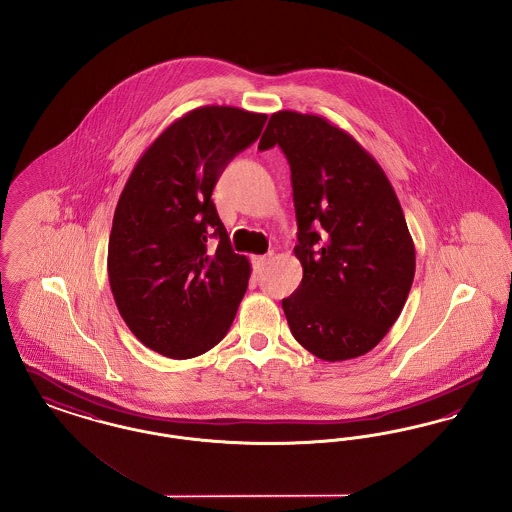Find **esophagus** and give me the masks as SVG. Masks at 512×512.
Masks as SVG:
<instances>
[{
  "label": "esophagus",
  "instance_id": "obj_1",
  "mask_svg": "<svg viewBox=\"0 0 512 512\" xmlns=\"http://www.w3.org/2000/svg\"><path fill=\"white\" fill-rule=\"evenodd\" d=\"M268 264V256H252V266L256 269V273H260Z\"/></svg>",
  "mask_w": 512,
  "mask_h": 512
}]
</instances>
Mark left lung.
Returning a JSON list of instances; mask_svg holds the SVG:
<instances>
[{
	"mask_svg": "<svg viewBox=\"0 0 512 512\" xmlns=\"http://www.w3.org/2000/svg\"><path fill=\"white\" fill-rule=\"evenodd\" d=\"M279 146L291 165L302 281L283 298L296 341L339 362L376 347L410 293L416 250L379 163L320 115L277 111L258 150Z\"/></svg>",
	"mask_w": 512,
	"mask_h": 512,
	"instance_id": "8db88e82",
	"label": "left lung"
}]
</instances>
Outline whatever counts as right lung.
I'll return each mask as SVG.
<instances>
[{
    "label": "right lung",
    "mask_w": 512,
    "mask_h": 512,
    "mask_svg": "<svg viewBox=\"0 0 512 512\" xmlns=\"http://www.w3.org/2000/svg\"><path fill=\"white\" fill-rule=\"evenodd\" d=\"M268 115L204 106L171 123L136 162L109 233V287L148 349L185 360L227 335L250 262L235 254L212 192Z\"/></svg>",
    "instance_id": "add662e5"
}]
</instances>
